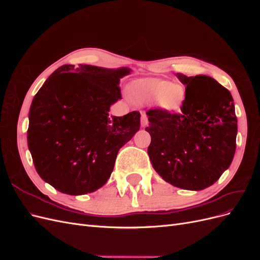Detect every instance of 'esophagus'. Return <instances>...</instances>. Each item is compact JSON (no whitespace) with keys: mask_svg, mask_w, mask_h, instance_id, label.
Wrapping results in <instances>:
<instances>
[{"mask_svg":"<svg viewBox=\"0 0 260 260\" xmlns=\"http://www.w3.org/2000/svg\"><path fill=\"white\" fill-rule=\"evenodd\" d=\"M147 124H148V118L145 114H142V116H141V125H142L143 128H145Z\"/></svg>","mask_w":260,"mask_h":260,"instance_id":"34e87169","label":"esophagus"}]
</instances>
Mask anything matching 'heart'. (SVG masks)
I'll use <instances>...</instances> for the list:
<instances>
[{"label":"heart","instance_id":"1","mask_svg":"<svg viewBox=\"0 0 260 260\" xmlns=\"http://www.w3.org/2000/svg\"><path fill=\"white\" fill-rule=\"evenodd\" d=\"M132 95L139 102L148 103L157 101L166 111H178L182 104L184 93L181 86L159 79H141L132 84Z\"/></svg>","mask_w":260,"mask_h":260}]
</instances>
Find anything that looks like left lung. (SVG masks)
<instances>
[{
	"label": "left lung",
	"instance_id": "8db88e82",
	"mask_svg": "<svg viewBox=\"0 0 260 260\" xmlns=\"http://www.w3.org/2000/svg\"><path fill=\"white\" fill-rule=\"evenodd\" d=\"M185 88L180 113L146 112L151 135L147 153L166 182L201 191L230 167L237 147L238 119L229 90L208 76L177 74Z\"/></svg>",
	"mask_w": 260,
	"mask_h": 260
}]
</instances>
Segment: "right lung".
I'll return each mask as SVG.
<instances>
[{
    "mask_svg": "<svg viewBox=\"0 0 260 260\" xmlns=\"http://www.w3.org/2000/svg\"><path fill=\"white\" fill-rule=\"evenodd\" d=\"M131 69L59 67L35 95L28 147L45 182L69 195L96 191L111 177L120 147L140 129V113L109 115L121 99L119 82Z\"/></svg>",
    "mask_w": 260,
    "mask_h": 260,
    "instance_id": "obj_1",
    "label": "right lung"
}]
</instances>
